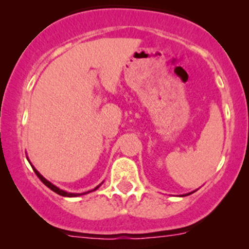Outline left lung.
Masks as SVG:
<instances>
[{
  "label": "left lung",
  "instance_id": "1",
  "mask_svg": "<svg viewBox=\"0 0 249 249\" xmlns=\"http://www.w3.org/2000/svg\"><path fill=\"white\" fill-rule=\"evenodd\" d=\"M193 193H194V192H193ZM190 194H192V193H189V194H184V195H180V196H187V195H190Z\"/></svg>",
  "mask_w": 249,
  "mask_h": 249
}]
</instances>
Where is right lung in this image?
I'll list each match as a JSON object with an SVG mask.
<instances>
[{
	"label": "right lung",
	"mask_w": 249,
	"mask_h": 249,
	"mask_svg": "<svg viewBox=\"0 0 249 249\" xmlns=\"http://www.w3.org/2000/svg\"><path fill=\"white\" fill-rule=\"evenodd\" d=\"M31 166H32V165H31ZM32 169H34V171H35V173H36V175H37V177H38L39 179H41L42 182H43L44 184H46L47 187L49 188L50 190H53V192H54V193H56V194L61 195V196H66V197H77V196H80V195H84V194H88V193L92 192V190H96L97 188H99L100 185L102 184V183H101V184H100V185H97V187L95 188V189L90 190V192H87V193H82V194H78V193H67V192H65V190H62V189H60V188H57L56 185H54V184H53V183H50L49 180H48V179H46V178H44L43 176L41 175V173H39L38 171H37V170L35 169L34 166H32Z\"/></svg>",
	"instance_id": "obj_1"
}]
</instances>
